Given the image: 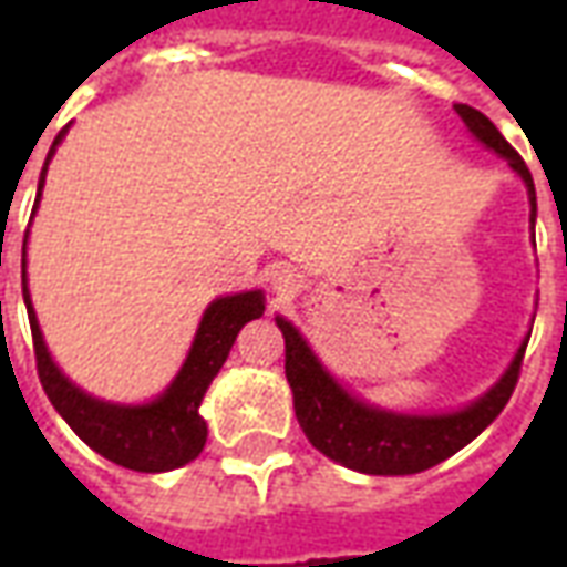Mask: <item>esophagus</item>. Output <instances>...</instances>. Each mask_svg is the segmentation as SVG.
Wrapping results in <instances>:
<instances>
[{
	"label": "esophagus",
	"instance_id": "34e87169",
	"mask_svg": "<svg viewBox=\"0 0 567 567\" xmlns=\"http://www.w3.org/2000/svg\"><path fill=\"white\" fill-rule=\"evenodd\" d=\"M297 288H300V276L295 270L272 272V291L279 297H295Z\"/></svg>",
	"mask_w": 567,
	"mask_h": 567
}]
</instances>
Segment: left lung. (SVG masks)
Here are the masks:
<instances>
[{"label":"left lung","instance_id":"left-lung-1","mask_svg":"<svg viewBox=\"0 0 567 567\" xmlns=\"http://www.w3.org/2000/svg\"><path fill=\"white\" fill-rule=\"evenodd\" d=\"M455 112L476 140L486 148L498 151L501 157H507L513 169L523 175L525 187L532 194V221H535V182H532V173L519 157V151L501 136L498 127L483 112H476L464 103L455 105ZM276 324L285 337V377H288L291 392H295L297 422L303 427L309 443L333 462L361 471V474L377 476L419 474V471L446 462L450 455L467 446L507 406L513 389L519 382L525 346H519V352L513 358L507 373L501 377L498 385L462 413H452V416H394V413H382V410L361 404L352 394L343 392L328 377V370L321 368L319 358L309 352V346L303 343V337L297 333L291 321L276 319Z\"/></svg>","mask_w":567,"mask_h":567}]
</instances>
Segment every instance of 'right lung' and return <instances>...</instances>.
<instances>
[{
  "label": "right lung",
  "mask_w": 567,
  "mask_h": 567,
  "mask_svg": "<svg viewBox=\"0 0 567 567\" xmlns=\"http://www.w3.org/2000/svg\"><path fill=\"white\" fill-rule=\"evenodd\" d=\"M60 140H63V133L56 136L51 151H48V161H51ZM42 185L44 169L42 182H39V194H42ZM23 300H27V312H30L35 370H39V380H42L48 401L54 404L56 413L66 419L69 427L91 450L100 452L109 462L130 467V471H142V474L173 471V467L194 462L203 452V446H206V422L199 419V401H203L209 382L218 377V370L230 355V346H234L236 333L243 331V324L264 316V295L260 291H246V295L215 300L206 309L203 321H199L197 340L190 346V355H187L185 368L178 370L173 385L154 404L115 406L79 392L54 368V361L44 349L27 285H23Z\"/></svg>",
  "instance_id": "add662e5"
}]
</instances>
